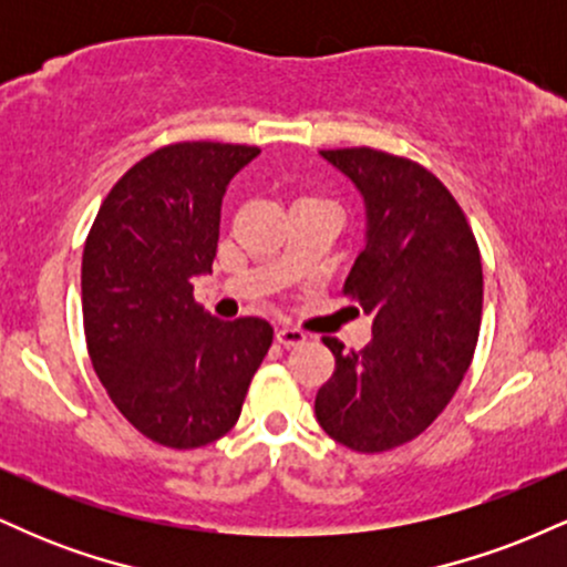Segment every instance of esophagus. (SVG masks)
Here are the masks:
<instances>
[{"label":"esophagus","instance_id":"1","mask_svg":"<svg viewBox=\"0 0 567 567\" xmlns=\"http://www.w3.org/2000/svg\"><path fill=\"white\" fill-rule=\"evenodd\" d=\"M277 341L288 349L301 347V343H306V333L298 328H290V324H282V328H277Z\"/></svg>","mask_w":567,"mask_h":567}]
</instances>
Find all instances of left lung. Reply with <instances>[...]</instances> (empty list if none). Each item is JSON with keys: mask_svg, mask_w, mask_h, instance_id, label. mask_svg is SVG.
I'll return each mask as SVG.
<instances>
[{"mask_svg": "<svg viewBox=\"0 0 567 567\" xmlns=\"http://www.w3.org/2000/svg\"><path fill=\"white\" fill-rule=\"evenodd\" d=\"M322 157L365 197V247L343 296L373 317V341L343 351L322 338L336 370L315 413L341 445L383 453L419 437L470 370L483 320L480 247L458 202L419 162L368 146Z\"/></svg>", "mask_w": 567, "mask_h": 567, "instance_id": "obj_1", "label": "left lung"}]
</instances>
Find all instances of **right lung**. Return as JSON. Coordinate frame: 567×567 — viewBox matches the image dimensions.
<instances>
[{
	"label": "right lung",
	"instance_id": "right-lung-1",
	"mask_svg": "<svg viewBox=\"0 0 567 567\" xmlns=\"http://www.w3.org/2000/svg\"><path fill=\"white\" fill-rule=\"evenodd\" d=\"M261 148L184 141L135 162L112 186L82 256V317L93 368L143 437L175 451L237 424L275 328L216 320L194 301L213 269L220 199Z\"/></svg>",
	"mask_w": 567,
	"mask_h": 567
}]
</instances>
